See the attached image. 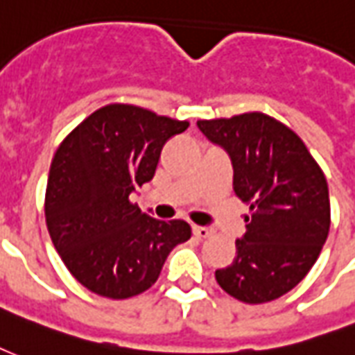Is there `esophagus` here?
Instances as JSON below:
<instances>
[{"instance_id":"obj_1","label":"esophagus","mask_w":355,"mask_h":355,"mask_svg":"<svg viewBox=\"0 0 355 355\" xmlns=\"http://www.w3.org/2000/svg\"><path fill=\"white\" fill-rule=\"evenodd\" d=\"M212 230L211 227H205V225H193V235L199 239H207L211 237Z\"/></svg>"}]
</instances>
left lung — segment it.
<instances>
[{
    "instance_id": "left-lung-1",
    "label": "left lung",
    "mask_w": 355,
    "mask_h": 355,
    "mask_svg": "<svg viewBox=\"0 0 355 355\" xmlns=\"http://www.w3.org/2000/svg\"><path fill=\"white\" fill-rule=\"evenodd\" d=\"M233 164V190L250 207L237 256L218 269L231 297L259 304L282 297L306 277L322 252L331 207L324 171L297 133L263 112L198 120Z\"/></svg>"
}]
</instances>
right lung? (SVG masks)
<instances>
[{"label":"right lung","mask_w":355,"mask_h":355,"mask_svg":"<svg viewBox=\"0 0 355 355\" xmlns=\"http://www.w3.org/2000/svg\"><path fill=\"white\" fill-rule=\"evenodd\" d=\"M188 125L111 103L60 143L44 218L54 248L84 288L109 299L139 295L156 282L169 252L191 237L184 220H156L131 201V191L154 177L164 144Z\"/></svg>","instance_id":"add662e5"}]
</instances>
